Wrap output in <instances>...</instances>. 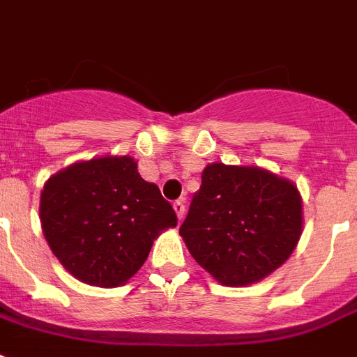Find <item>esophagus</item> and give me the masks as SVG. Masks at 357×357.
<instances>
[{
  "instance_id": "esophagus-1",
  "label": "esophagus",
  "mask_w": 357,
  "mask_h": 357,
  "mask_svg": "<svg viewBox=\"0 0 357 357\" xmlns=\"http://www.w3.org/2000/svg\"><path fill=\"white\" fill-rule=\"evenodd\" d=\"M172 208H174V211H176V215H178L179 221H181V219H183V215H185V200H183V198L176 200Z\"/></svg>"
}]
</instances>
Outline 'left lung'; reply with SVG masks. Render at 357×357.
<instances>
[{"mask_svg":"<svg viewBox=\"0 0 357 357\" xmlns=\"http://www.w3.org/2000/svg\"><path fill=\"white\" fill-rule=\"evenodd\" d=\"M303 232L298 187L260 167L211 162L179 228L192 258L225 287H247L287 262Z\"/></svg>","mask_w":357,"mask_h":357,"instance_id":"left-lung-1","label":"left lung"}]
</instances>
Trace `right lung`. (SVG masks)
I'll return each mask as SVG.
<instances>
[{
  "label": "right lung",
  "instance_id": "obj_1",
  "mask_svg": "<svg viewBox=\"0 0 357 357\" xmlns=\"http://www.w3.org/2000/svg\"><path fill=\"white\" fill-rule=\"evenodd\" d=\"M43 234L61 266L91 287L125 284L146 262L153 239L178 225L159 187L129 155L78 160L40 192Z\"/></svg>",
  "mask_w": 357,
  "mask_h": 357
}]
</instances>
